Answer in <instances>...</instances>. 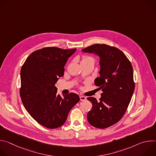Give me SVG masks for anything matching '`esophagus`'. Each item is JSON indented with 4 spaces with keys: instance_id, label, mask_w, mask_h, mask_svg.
<instances>
[{
    "instance_id": "34e87169",
    "label": "esophagus",
    "mask_w": 156,
    "mask_h": 156,
    "mask_svg": "<svg viewBox=\"0 0 156 156\" xmlns=\"http://www.w3.org/2000/svg\"><path fill=\"white\" fill-rule=\"evenodd\" d=\"M80 98L81 101H85L86 99V98L85 96H80Z\"/></svg>"
}]
</instances>
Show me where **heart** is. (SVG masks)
Returning <instances> with one entry per match:
<instances>
[{
  "instance_id": "obj_1",
  "label": "heart",
  "mask_w": 156,
  "mask_h": 156,
  "mask_svg": "<svg viewBox=\"0 0 156 156\" xmlns=\"http://www.w3.org/2000/svg\"><path fill=\"white\" fill-rule=\"evenodd\" d=\"M94 62V58L90 56H83L81 62Z\"/></svg>"
}]
</instances>
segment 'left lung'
I'll return each mask as SVG.
<instances>
[{"label": "left lung", "instance_id": "left-lung-1", "mask_svg": "<svg viewBox=\"0 0 156 156\" xmlns=\"http://www.w3.org/2000/svg\"><path fill=\"white\" fill-rule=\"evenodd\" d=\"M99 57V77L94 80L102 93L99 101L89 97L93 107L87 113L88 122L105 128L118 122L125 114L135 90L132 65L119 49L96 44L81 50Z\"/></svg>", "mask_w": 156, "mask_h": 156}]
</instances>
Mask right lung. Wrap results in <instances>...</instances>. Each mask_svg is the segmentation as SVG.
Wrapping results in <instances>:
<instances>
[{
	"label": "right lung",
	"mask_w": 156,
	"mask_h": 156,
	"mask_svg": "<svg viewBox=\"0 0 156 156\" xmlns=\"http://www.w3.org/2000/svg\"><path fill=\"white\" fill-rule=\"evenodd\" d=\"M76 49L45 48L32 52L20 72V97L30 115L39 124L54 129L65 123L80 101L78 94H57L55 86L63 76L64 66Z\"/></svg>",
	"instance_id": "right-lung-1"
}]
</instances>
